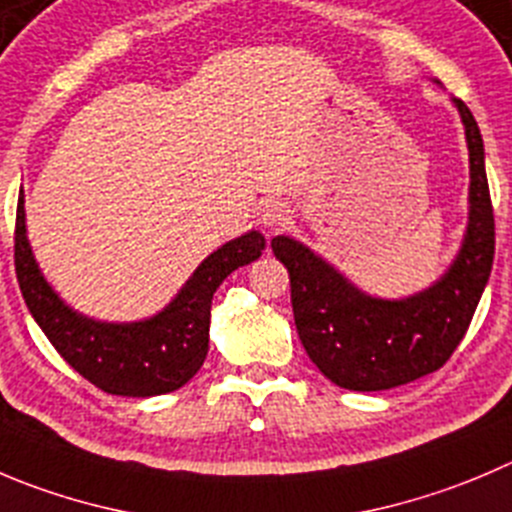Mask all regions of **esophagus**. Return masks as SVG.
Listing matches in <instances>:
<instances>
[{"label": "esophagus", "instance_id": "34e87169", "mask_svg": "<svg viewBox=\"0 0 512 512\" xmlns=\"http://www.w3.org/2000/svg\"><path fill=\"white\" fill-rule=\"evenodd\" d=\"M259 221L264 223V228H269V231H279V228H284L286 223L291 221L289 206L281 201H266L259 211Z\"/></svg>", "mask_w": 512, "mask_h": 512}]
</instances>
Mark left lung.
<instances>
[{
  "instance_id": "1",
  "label": "left lung",
  "mask_w": 512,
  "mask_h": 512,
  "mask_svg": "<svg viewBox=\"0 0 512 512\" xmlns=\"http://www.w3.org/2000/svg\"><path fill=\"white\" fill-rule=\"evenodd\" d=\"M470 150V221L457 259L437 284L410 299H374L289 236L271 241L289 269L296 332L311 362L334 384L379 392L440 369L465 337L490 279L495 216L483 135L470 107L455 100Z\"/></svg>"
}]
</instances>
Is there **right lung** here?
I'll list each match as a JSON object with an SVG mask.
<instances>
[{
  "label": "right lung",
  "instance_id": "obj_1",
  "mask_svg": "<svg viewBox=\"0 0 512 512\" xmlns=\"http://www.w3.org/2000/svg\"><path fill=\"white\" fill-rule=\"evenodd\" d=\"M266 238L248 231L213 251L160 314L133 324H105L72 311L42 276L24 226L19 193L14 269L29 314L60 357L87 382L120 397H155L183 387L208 354L211 301L231 271L261 256Z\"/></svg>",
  "mask_w": 512,
  "mask_h": 512
}]
</instances>
